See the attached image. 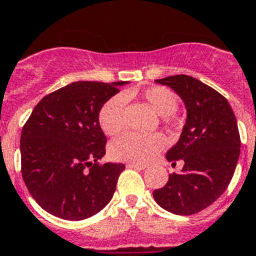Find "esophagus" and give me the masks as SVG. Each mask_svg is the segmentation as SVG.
<instances>
[{"label":"esophagus","instance_id":"34e87169","mask_svg":"<svg viewBox=\"0 0 256 256\" xmlns=\"http://www.w3.org/2000/svg\"><path fill=\"white\" fill-rule=\"evenodd\" d=\"M128 168H135V170H139V171H143V170H146L147 166L144 164H138V163H128Z\"/></svg>","mask_w":256,"mask_h":256}]
</instances>
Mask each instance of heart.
I'll return each mask as SVG.
<instances>
[{
    "label": "heart",
    "instance_id": "heart-1",
    "mask_svg": "<svg viewBox=\"0 0 256 256\" xmlns=\"http://www.w3.org/2000/svg\"><path fill=\"white\" fill-rule=\"evenodd\" d=\"M140 98L154 112L162 117L164 124L175 122V113L178 108V100L175 93L164 86H151L140 92ZM124 97L113 96L104 104L98 113L100 126L108 135L120 132L124 128ZM163 139L159 135H144L128 132L117 138L110 144V156L118 162L143 164L154 158L163 147Z\"/></svg>",
    "mask_w": 256,
    "mask_h": 256
}]
</instances>
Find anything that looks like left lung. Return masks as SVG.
Wrapping results in <instances>:
<instances>
[{
  "instance_id": "left-lung-1",
  "label": "left lung",
  "mask_w": 256,
  "mask_h": 256,
  "mask_svg": "<svg viewBox=\"0 0 256 256\" xmlns=\"http://www.w3.org/2000/svg\"><path fill=\"white\" fill-rule=\"evenodd\" d=\"M155 81L178 93L186 121L166 155L168 162L182 159L184 167L152 196L174 214H194L214 202L232 182L240 151L236 116L224 96L197 78L176 74Z\"/></svg>"
}]
</instances>
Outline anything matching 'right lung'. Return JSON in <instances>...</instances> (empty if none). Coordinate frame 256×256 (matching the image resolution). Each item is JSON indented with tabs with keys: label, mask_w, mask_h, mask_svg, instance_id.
I'll return each mask as SVG.
<instances>
[{
	"label": "right lung",
	"mask_w": 256,
	"mask_h": 256,
	"mask_svg": "<svg viewBox=\"0 0 256 256\" xmlns=\"http://www.w3.org/2000/svg\"><path fill=\"white\" fill-rule=\"evenodd\" d=\"M128 81H76L40 100L20 134L22 178L39 206L55 217L81 221L112 200L124 164H98L106 136L102 105Z\"/></svg>",
	"instance_id": "obj_1"
}]
</instances>
